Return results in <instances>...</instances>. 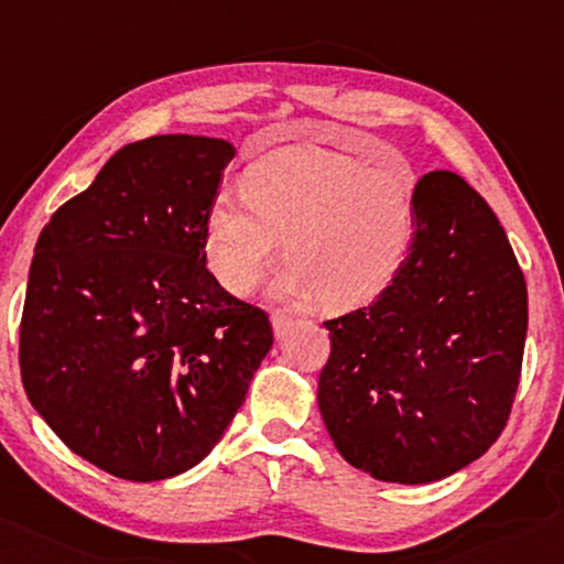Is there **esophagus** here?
<instances>
[{"instance_id": "esophagus-1", "label": "esophagus", "mask_w": 564, "mask_h": 564, "mask_svg": "<svg viewBox=\"0 0 564 564\" xmlns=\"http://www.w3.org/2000/svg\"><path fill=\"white\" fill-rule=\"evenodd\" d=\"M294 324V319L292 317H288V314H282V312H272V329H274V334L276 337H282L284 332H288L290 327Z\"/></svg>"}]
</instances>
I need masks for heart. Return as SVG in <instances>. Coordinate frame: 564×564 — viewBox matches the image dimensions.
<instances>
[{
  "mask_svg": "<svg viewBox=\"0 0 564 564\" xmlns=\"http://www.w3.org/2000/svg\"><path fill=\"white\" fill-rule=\"evenodd\" d=\"M242 195L217 193L203 225L207 267L237 297L262 282L284 242L274 297L359 310L391 288L416 242L411 167L369 171L324 151L284 148L245 167Z\"/></svg>",
  "mask_w": 564,
  "mask_h": 564,
  "instance_id": "heart-1",
  "label": "heart"
}]
</instances>
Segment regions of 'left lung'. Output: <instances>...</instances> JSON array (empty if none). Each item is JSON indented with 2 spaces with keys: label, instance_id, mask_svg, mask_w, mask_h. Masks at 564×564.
<instances>
[{
  "label": "left lung",
  "instance_id": "8db88e82",
  "mask_svg": "<svg viewBox=\"0 0 564 564\" xmlns=\"http://www.w3.org/2000/svg\"><path fill=\"white\" fill-rule=\"evenodd\" d=\"M406 264L369 307L324 322L317 403L334 446L387 482H433L506 429L528 334V288L490 205L451 171L419 181Z\"/></svg>",
  "mask_w": 564,
  "mask_h": 564
}]
</instances>
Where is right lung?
Masks as SVG:
<instances>
[{
    "instance_id": "obj_1",
    "label": "right lung",
    "mask_w": 564,
    "mask_h": 564,
    "mask_svg": "<svg viewBox=\"0 0 564 564\" xmlns=\"http://www.w3.org/2000/svg\"><path fill=\"white\" fill-rule=\"evenodd\" d=\"M232 158L207 135L128 143L39 235L19 324L24 391L116 478L197 466L272 349L270 317L205 267V215Z\"/></svg>"
}]
</instances>
